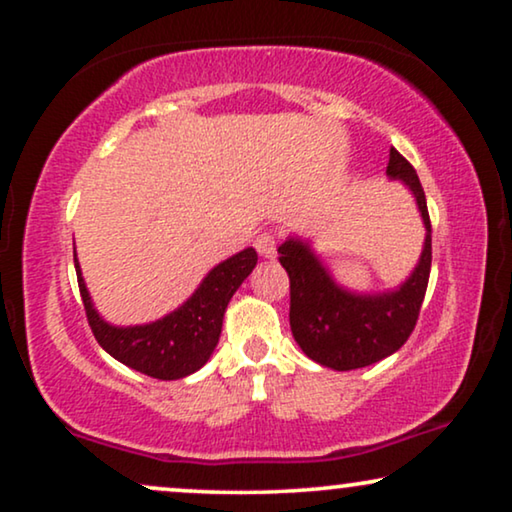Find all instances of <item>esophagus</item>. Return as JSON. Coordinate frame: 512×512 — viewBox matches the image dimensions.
Wrapping results in <instances>:
<instances>
[{"label": "esophagus", "mask_w": 512, "mask_h": 512, "mask_svg": "<svg viewBox=\"0 0 512 512\" xmlns=\"http://www.w3.org/2000/svg\"><path fill=\"white\" fill-rule=\"evenodd\" d=\"M254 247L263 258H275L277 256V240H275V235H270V233L258 235Z\"/></svg>", "instance_id": "obj_1"}]
</instances>
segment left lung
I'll use <instances>...</instances> for the list:
<instances>
[{
  "label": "left lung",
  "mask_w": 512,
  "mask_h": 512,
  "mask_svg": "<svg viewBox=\"0 0 512 512\" xmlns=\"http://www.w3.org/2000/svg\"><path fill=\"white\" fill-rule=\"evenodd\" d=\"M387 177L412 193L426 230L417 265L394 289L354 291L340 284L305 237L289 235L277 249L291 279L293 338L314 363L340 373L373 366L398 352L417 324L429 284L431 221L424 188L415 167L396 149L389 151Z\"/></svg>",
  "instance_id": "obj_1"
}]
</instances>
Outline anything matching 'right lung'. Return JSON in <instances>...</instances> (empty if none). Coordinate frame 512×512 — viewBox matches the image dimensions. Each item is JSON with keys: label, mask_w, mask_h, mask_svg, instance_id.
<instances>
[{"label": "right lung", "mask_w": 512, "mask_h": 512, "mask_svg": "<svg viewBox=\"0 0 512 512\" xmlns=\"http://www.w3.org/2000/svg\"><path fill=\"white\" fill-rule=\"evenodd\" d=\"M256 261L254 247L237 251L226 261L216 263L177 310L149 324L116 326L97 312L79 258L74 254L79 291L95 340L123 366L156 380H181L205 366L219 345L223 314L230 298L256 268Z\"/></svg>", "instance_id": "right-lung-1"}]
</instances>
